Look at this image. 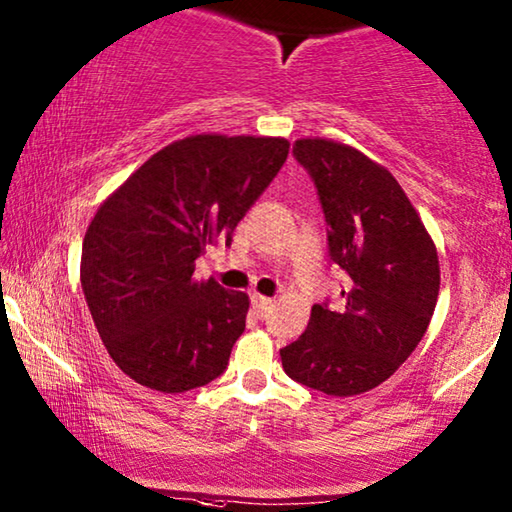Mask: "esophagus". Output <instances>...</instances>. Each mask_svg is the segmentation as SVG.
Instances as JSON below:
<instances>
[{
  "label": "esophagus",
  "mask_w": 512,
  "mask_h": 512,
  "mask_svg": "<svg viewBox=\"0 0 512 512\" xmlns=\"http://www.w3.org/2000/svg\"><path fill=\"white\" fill-rule=\"evenodd\" d=\"M251 305H254V311H256L258 318H265L272 309V300L265 298V295H261V293H254V295H251Z\"/></svg>",
  "instance_id": "34e87169"
}]
</instances>
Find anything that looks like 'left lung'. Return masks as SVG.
<instances>
[{"label":"left lung","mask_w":512,"mask_h":512,"mask_svg":"<svg viewBox=\"0 0 512 512\" xmlns=\"http://www.w3.org/2000/svg\"><path fill=\"white\" fill-rule=\"evenodd\" d=\"M293 154L316 184L330 256L348 284L337 311L311 307L281 365L325 395H360L390 379L425 335L441 284L436 244L390 170L367 154L330 138L295 140Z\"/></svg>","instance_id":"1"}]
</instances>
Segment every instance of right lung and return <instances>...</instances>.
Instances as JSON below:
<instances>
[{
	"label": "right lung",
	"mask_w": 512,
	"mask_h": 512,
	"mask_svg": "<svg viewBox=\"0 0 512 512\" xmlns=\"http://www.w3.org/2000/svg\"><path fill=\"white\" fill-rule=\"evenodd\" d=\"M286 138L194 133L152 154L96 210L80 284L110 358L140 385L187 392L224 374L249 295L196 279L288 157Z\"/></svg>",
	"instance_id": "obj_1"
}]
</instances>
